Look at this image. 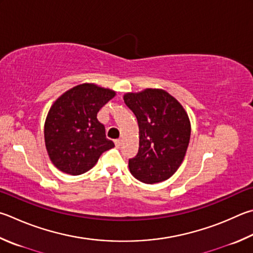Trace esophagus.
Segmentation results:
<instances>
[{
    "label": "esophagus",
    "instance_id": "1",
    "mask_svg": "<svg viewBox=\"0 0 253 253\" xmlns=\"http://www.w3.org/2000/svg\"><path fill=\"white\" fill-rule=\"evenodd\" d=\"M115 145H116V147H121L122 146V139L115 140Z\"/></svg>",
    "mask_w": 253,
    "mask_h": 253
}]
</instances>
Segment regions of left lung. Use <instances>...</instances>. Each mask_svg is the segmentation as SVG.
I'll return each mask as SVG.
<instances>
[{
  "label": "left lung",
  "instance_id": "left-lung-1",
  "mask_svg": "<svg viewBox=\"0 0 253 253\" xmlns=\"http://www.w3.org/2000/svg\"><path fill=\"white\" fill-rule=\"evenodd\" d=\"M139 127V149L128 165L136 179L156 183L170 178L182 163L190 139V122L176 98L163 89L124 96Z\"/></svg>",
  "mask_w": 253,
  "mask_h": 253
}]
</instances>
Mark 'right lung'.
Instances as JSON below:
<instances>
[{"label":"right lung","instance_id":"1","mask_svg":"<svg viewBox=\"0 0 253 253\" xmlns=\"http://www.w3.org/2000/svg\"><path fill=\"white\" fill-rule=\"evenodd\" d=\"M115 91L82 84L63 94L50 107L45 122V145L59 170L76 174L88 171L100 155L115 146L106 138L97 113Z\"/></svg>","mask_w":253,"mask_h":253}]
</instances>
